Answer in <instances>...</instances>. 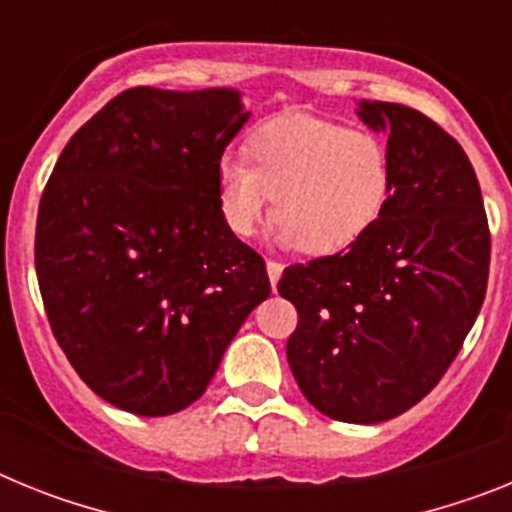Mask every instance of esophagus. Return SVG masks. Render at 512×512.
I'll return each mask as SVG.
<instances>
[{"instance_id": "obj_1", "label": "esophagus", "mask_w": 512, "mask_h": 512, "mask_svg": "<svg viewBox=\"0 0 512 512\" xmlns=\"http://www.w3.org/2000/svg\"><path fill=\"white\" fill-rule=\"evenodd\" d=\"M266 274H269L271 287H277L279 277H282V264L279 261H266Z\"/></svg>"}]
</instances>
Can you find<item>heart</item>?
<instances>
[{"label": "heart", "mask_w": 512, "mask_h": 512, "mask_svg": "<svg viewBox=\"0 0 512 512\" xmlns=\"http://www.w3.org/2000/svg\"><path fill=\"white\" fill-rule=\"evenodd\" d=\"M217 166V202L235 235L256 233L274 202V238L310 256L343 251L372 228L390 194V156L366 130L312 115L261 125Z\"/></svg>", "instance_id": "heart-1"}]
</instances>
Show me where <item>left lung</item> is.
Returning <instances> with one entry per match:
<instances>
[{"instance_id":"left-lung-1","label":"left lung","mask_w":512,"mask_h":512,"mask_svg":"<svg viewBox=\"0 0 512 512\" xmlns=\"http://www.w3.org/2000/svg\"><path fill=\"white\" fill-rule=\"evenodd\" d=\"M387 133L390 194L346 251L287 266L279 295L297 307L287 341L302 395L343 423H382L446 374L485 302L490 228L464 148L431 117L359 102Z\"/></svg>"}]
</instances>
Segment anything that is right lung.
<instances>
[{"label": "right lung", "instance_id": "obj_1", "mask_svg": "<svg viewBox=\"0 0 512 512\" xmlns=\"http://www.w3.org/2000/svg\"><path fill=\"white\" fill-rule=\"evenodd\" d=\"M248 117L235 89H128L76 130L45 184V312L76 374L115 408L158 418L200 400L271 295L264 259L217 202V166Z\"/></svg>", "mask_w": 512, "mask_h": 512}]
</instances>
